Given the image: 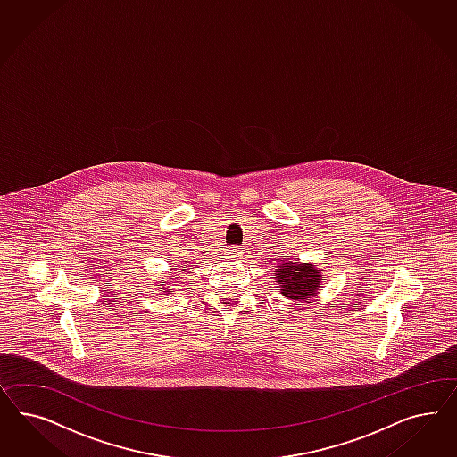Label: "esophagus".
<instances>
[{
	"label": "esophagus",
	"instance_id": "34e87169",
	"mask_svg": "<svg viewBox=\"0 0 457 457\" xmlns=\"http://www.w3.org/2000/svg\"><path fill=\"white\" fill-rule=\"evenodd\" d=\"M226 256L231 258V260H241L243 258V253L239 249L229 248L226 251Z\"/></svg>",
	"mask_w": 457,
	"mask_h": 457
}]
</instances>
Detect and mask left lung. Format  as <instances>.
Instances as JSON below:
<instances>
[{
	"label": "left lung",
	"instance_id": "1",
	"mask_svg": "<svg viewBox=\"0 0 457 457\" xmlns=\"http://www.w3.org/2000/svg\"><path fill=\"white\" fill-rule=\"evenodd\" d=\"M273 278L277 279L283 296L296 302H306L308 298H312L321 283L320 270L308 262H285L278 264Z\"/></svg>",
	"mask_w": 457,
	"mask_h": 457
}]
</instances>
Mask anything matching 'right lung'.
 Masks as SVG:
<instances>
[{
    "label": "right lung",
    "mask_w": 457,
    "mask_h": 457,
    "mask_svg": "<svg viewBox=\"0 0 457 457\" xmlns=\"http://www.w3.org/2000/svg\"><path fill=\"white\" fill-rule=\"evenodd\" d=\"M161 283H166V281H161ZM157 288H159V291H164V295H167V287H159V285H157Z\"/></svg>",
    "instance_id": "right-lung-1"
}]
</instances>
